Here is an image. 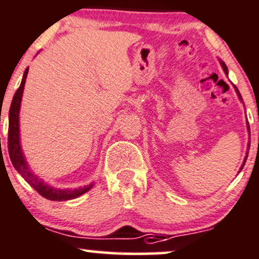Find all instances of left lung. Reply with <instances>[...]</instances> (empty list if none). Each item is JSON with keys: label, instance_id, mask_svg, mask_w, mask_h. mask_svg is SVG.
Returning a JSON list of instances; mask_svg holds the SVG:
<instances>
[{"label": "left lung", "instance_id": "8db88e82", "mask_svg": "<svg viewBox=\"0 0 259 259\" xmlns=\"http://www.w3.org/2000/svg\"><path fill=\"white\" fill-rule=\"evenodd\" d=\"M219 61H220V65H221V67H223L224 72H225L226 75H229V70H227V66H226V65H225V62H224V61H221L220 59H219ZM234 88H235L236 93H237L238 98H240V101L242 102V103H243V101H242V97H241V95H240V91L237 90V87H236V86H234ZM247 129H248V133H249V124H248V121H247ZM248 147H249V144H248ZM247 157H248V151L246 152V157H245V160H243V163H242V166H241V168H240V172H241V169L243 168V166H245V163H246V160H247Z\"/></svg>", "mask_w": 259, "mask_h": 259}]
</instances>
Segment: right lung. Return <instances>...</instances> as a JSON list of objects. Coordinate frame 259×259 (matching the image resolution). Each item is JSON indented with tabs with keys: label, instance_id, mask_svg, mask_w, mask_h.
Wrapping results in <instances>:
<instances>
[{
	"label": "right lung",
	"instance_id": "add662e5",
	"mask_svg": "<svg viewBox=\"0 0 259 259\" xmlns=\"http://www.w3.org/2000/svg\"><path fill=\"white\" fill-rule=\"evenodd\" d=\"M28 67L25 69L23 73V78H22L21 86H19L17 92L14 93L12 103L10 108V115H8V152H10L11 161L17 172L24 178L30 186L33 187L41 197L49 199L54 201H65L71 200L79 197V195L84 194L93 187V183L88 184V186L79 187V188H69V189H60L51 187L49 184L45 183L39 176L34 175L32 168L28 164L27 160L24 157V153L22 151L21 147V138H19V110H21L22 103V96H23V90L25 84V79L28 75Z\"/></svg>",
	"mask_w": 259,
	"mask_h": 259
}]
</instances>
